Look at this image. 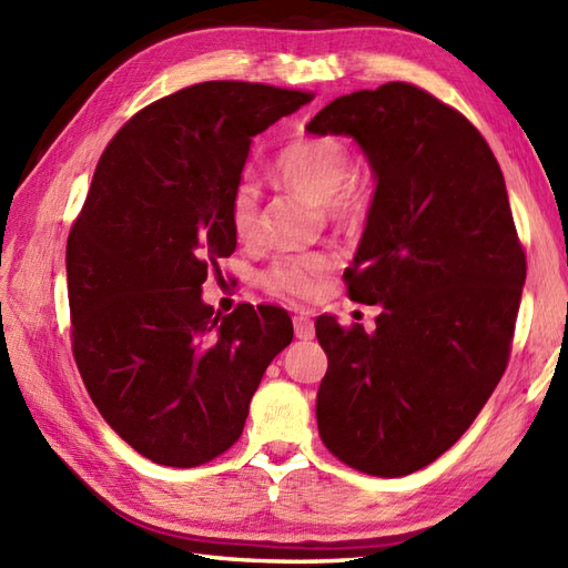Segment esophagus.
I'll list each match as a JSON object with an SVG mask.
<instances>
[{"mask_svg": "<svg viewBox=\"0 0 568 568\" xmlns=\"http://www.w3.org/2000/svg\"><path fill=\"white\" fill-rule=\"evenodd\" d=\"M295 336L300 342H310L312 336H315V324L305 315V312H300L295 317Z\"/></svg>", "mask_w": 568, "mask_h": 568, "instance_id": "esophagus-1", "label": "esophagus"}]
</instances>
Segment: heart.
I'll use <instances>...</instances> for the list:
<instances>
[{
    "instance_id": "obj_1",
    "label": "heart",
    "mask_w": 568,
    "mask_h": 568,
    "mask_svg": "<svg viewBox=\"0 0 568 568\" xmlns=\"http://www.w3.org/2000/svg\"><path fill=\"white\" fill-rule=\"evenodd\" d=\"M354 163L344 141L334 136L295 139L277 153L275 175L285 187L315 204H327L336 220H354L361 212V197L354 187L344 189L352 178ZM229 224L239 239H253L258 229V187L251 180H239L229 200ZM329 253H300L275 261L263 273V283L271 291L310 297L317 291V281L332 271Z\"/></svg>"
}]
</instances>
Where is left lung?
<instances>
[{"mask_svg": "<svg viewBox=\"0 0 568 568\" xmlns=\"http://www.w3.org/2000/svg\"><path fill=\"white\" fill-rule=\"evenodd\" d=\"M348 136L373 173L348 295L376 329L315 322L324 446L371 476L425 468L478 417L508 366L525 285L508 190L476 126L407 82L342 94L305 126Z\"/></svg>", "mask_w": 568, "mask_h": 568, "instance_id": "1", "label": "left lung"}]
</instances>
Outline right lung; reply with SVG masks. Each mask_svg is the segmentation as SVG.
Returning <instances> with one entry per match:
<instances>
[{
	"label": "right lung",
	"mask_w": 568,
	"mask_h": 568,
	"mask_svg": "<svg viewBox=\"0 0 568 568\" xmlns=\"http://www.w3.org/2000/svg\"><path fill=\"white\" fill-rule=\"evenodd\" d=\"M310 100L256 82L192 84L129 119L94 171L65 251L72 354L106 425L155 464L224 454L293 342L285 310L220 317L202 283L236 248L229 200L253 136Z\"/></svg>",
	"instance_id": "right-lung-1"
}]
</instances>
